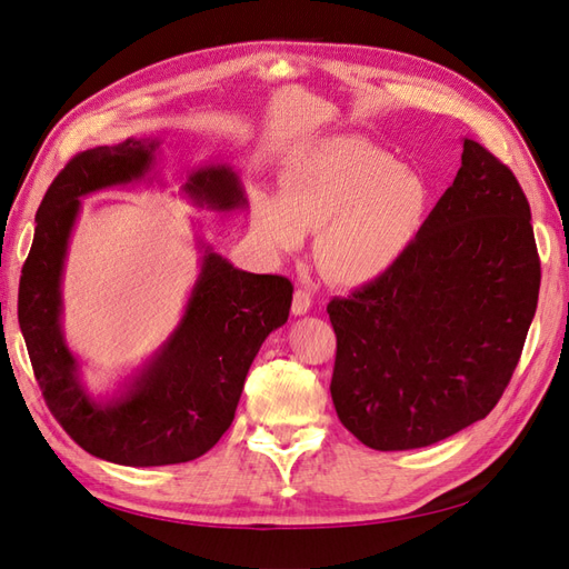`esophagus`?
I'll list each match as a JSON object with an SVG mask.
<instances>
[{
	"label": "esophagus",
	"mask_w": 569,
	"mask_h": 569,
	"mask_svg": "<svg viewBox=\"0 0 569 569\" xmlns=\"http://www.w3.org/2000/svg\"><path fill=\"white\" fill-rule=\"evenodd\" d=\"M311 306H313L311 295H308V291H303V289H297L295 291V299H291V313H295V316H306L308 311H311Z\"/></svg>",
	"instance_id": "obj_1"
}]
</instances>
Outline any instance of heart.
Segmentation results:
<instances>
[{
  "mask_svg": "<svg viewBox=\"0 0 569 569\" xmlns=\"http://www.w3.org/2000/svg\"><path fill=\"white\" fill-rule=\"evenodd\" d=\"M427 211L429 184L418 170L358 137H327L289 159L280 197H253L251 230L274 256L297 251L303 232H318L325 278L363 287L401 261Z\"/></svg>",
  "mask_w": 569,
  "mask_h": 569,
  "instance_id": "1",
  "label": "heart"
}]
</instances>
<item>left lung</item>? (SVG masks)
<instances>
[{"mask_svg":"<svg viewBox=\"0 0 569 569\" xmlns=\"http://www.w3.org/2000/svg\"><path fill=\"white\" fill-rule=\"evenodd\" d=\"M539 284L520 182L465 137L453 184L401 261L327 306L341 425L375 451H408L485 420L518 368Z\"/></svg>","mask_w":569,"mask_h":569,"instance_id":"1","label":"left lung"}]
</instances>
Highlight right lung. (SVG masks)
I'll list each match as a JSON object with an SVG mask.
<instances>
[{"label": "right lung", "mask_w": 569, "mask_h": 569, "mask_svg": "<svg viewBox=\"0 0 569 569\" xmlns=\"http://www.w3.org/2000/svg\"><path fill=\"white\" fill-rule=\"evenodd\" d=\"M161 142H126L78 153L49 184L21 272L19 325L51 416L84 451L130 468H157L203 456L228 432L247 372L266 337L289 318L291 282L234 268L199 239V278L163 347L118 387L94 399L68 349L61 282L80 199L149 180ZM182 194L211 211L247 209L244 187L228 163L187 173Z\"/></svg>", "instance_id": "add662e5"}]
</instances>
